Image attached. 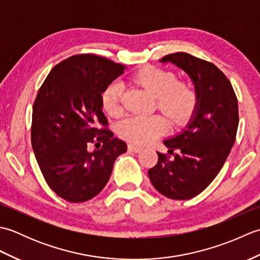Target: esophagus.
<instances>
[{
	"label": "esophagus",
	"instance_id": "obj_1",
	"mask_svg": "<svg viewBox=\"0 0 260 260\" xmlns=\"http://www.w3.org/2000/svg\"><path fill=\"white\" fill-rule=\"evenodd\" d=\"M128 148L132 151V152H135V153H139L143 150V147L140 146V145H136V144H129L128 145Z\"/></svg>",
	"mask_w": 260,
	"mask_h": 260
}]
</instances>
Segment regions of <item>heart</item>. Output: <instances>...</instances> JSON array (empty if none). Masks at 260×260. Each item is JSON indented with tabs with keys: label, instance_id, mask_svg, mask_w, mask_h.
Instances as JSON below:
<instances>
[{
	"label": "heart",
	"instance_id": "obj_1",
	"mask_svg": "<svg viewBox=\"0 0 260 260\" xmlns=\"http://www.w3.org/2000/svg\"><path fill=\"white\" fill-rule=\"evenodd\" d=\"M137 84L156 98V106L174 123H182L191 117L198 104V93L189 81H176L172 71L150 67L134 77ZM124 85L114 80L103 92V106L112 116L121 113ZM167 129V121L159 115L132 116L119 125V134L137 143L155 140Z\"/></svg>",
	"mask_w": 260,
	"mask_h": 260
}]
</instances>
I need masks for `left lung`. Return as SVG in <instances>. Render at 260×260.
Segmentation results:
<instances>
[{
    "label": "left lung",
    "instance_id": "obj_1",
    "mask_svg": "<svg viewBox=\"0 0 260 260\" xmlns=\"http://www.w3.org/2000/svg\"><path fill=\"white\" fill-rule=\"evenodd\" d=\"M159 62L173 63L189 75L198 104L181 133L163 142L169 154L157 152L148 176L164 197L187 200L200 194L223 167L236 141L238 101L229 79L211 62L185 52L168 54Z\"/></svg>",
    "mask_w": 260,
    "mask_h": 260
}]
</instances>
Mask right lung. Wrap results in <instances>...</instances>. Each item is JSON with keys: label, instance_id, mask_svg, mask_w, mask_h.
<instances>
[{"label": "right lung", "instance_id": "1", "mask_svg": "<svg viewBox=\"0 0 260 260\" xmlns=\"http://www.w3.org/2000/svg\"><path fill=\"white\" fill-rule=\"evenodd\" d=\"M124 69L106 58L78 54L54 66L38 91L32 148L48 185L69 202L96 197L108 182L116 158L127 151L126 143L106 128L102 96ZM93 142L99 147L90 151Z\"/></svg>", "mask_w": 260, "mask_h": 260}]
</instances>
